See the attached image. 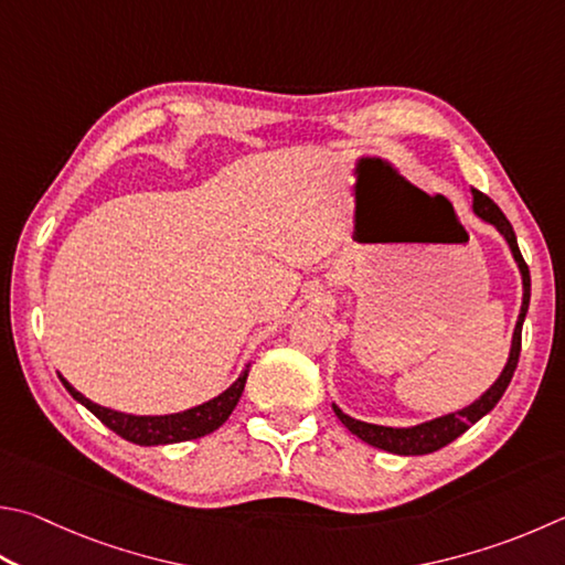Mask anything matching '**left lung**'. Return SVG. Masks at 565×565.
Returning <instances> with one entry per match:
<instances>
[{
    "mask_svg": "<svg viewBox=\"0 0 565 565\" xmlns=\"http://www.w3.org/2000/svg\"><path fill=\"white\" fill-rule=\"evenodd\" d=\"M471 212L477 214L481 222H487L494 227L504 242L509 244V252L514 256L516 269L521 274V311L516 318L514 333H511V348H509V358L507 365L501 367V373L494 383H491L484 393H481L475 403H469L467 407L455 409V413L439 415L435 419H427V423H419L413 427H385V425H371V423H361V419H353L351 415H345L341 407L333 403V413L341 423L351 429L355 437H361L363 443L373 445L377 449H385V452L393 455H429L443 449L445 445L455 443L459 435H465L467 429L479 423L481 417L494 409V405L504 395V390L509 387L511 377H514L516 363H519V353H521V326H524V318L529 311V301H531V276H529V266L524 262V256L519 252V242L514 227L511 222L504 217L494 202H491L484 192H479L471 188Z\"/></svg>",
    "mask_w": 565,
    "mask_h": 565,
    "instance_id": "1",
    "label": "left lung"
}]
</instances>
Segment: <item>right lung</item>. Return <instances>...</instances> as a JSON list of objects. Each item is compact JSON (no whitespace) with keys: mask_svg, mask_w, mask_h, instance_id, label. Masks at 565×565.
<instances>
[{"mask_svg":"<svg viewBox=\"0 0 565 565\" xmlns=\"http://www.w3.org/2000/svg\"><path fill=\"white\" fill-rule=\"evenodd\" d=\"M249 367L252 363L244 365L237 381H234L227 390H222L220 395L207 399V403L188 407L182 409V413H170V415H128V413H120V409L104 407L94 403V399H88L86 395H81L64 375L58 377L71 393V397L84 405L86 409H90V413H94L108 429H113V433L120 435L122 439H128L132 445L156 447V445H175V443H188V439L204 437L227 423V417L232 415V409L237 407L239 397L244 393V385H247Z\"/></svg>","mask_w":565,"mask_h":565,"instance_id":"1","label":"right lung"}]
</instances>
